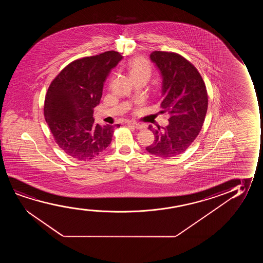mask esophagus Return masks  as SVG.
<instances>
[{
	"label": "esophagus",
	"instance_id": "esophagus-1",
	"mask_svg": "<svg viewBox=\"0 0 263 263\" xmlns=\"http://www.w3.org/2000/svg\"><path fill=\"white\" fill-rule=\"evenodd\" d=\"M126 124L129 126H133V127L137 128V129H142V128H144V125L139 124V123L135 122V121H127Z\"/></svg>",
	"mask_w": 263,
	"mask_h": 263
}]
</instances>
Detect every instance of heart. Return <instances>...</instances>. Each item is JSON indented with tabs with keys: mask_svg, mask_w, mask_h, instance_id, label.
Returning a JSON list of instances; mask_svg holds the SVG:
<instances>
[{
	"mask_svg": "<svg viewBox=\"0 0 263 263\" xmlns=\"http://www.w3.org/2000/svg\"><path fill=\"white\" fill-rule=\"evenodd\" d=\"M127 70L131 78H144L148 80L152 74V67L149 62L140 55L131 58L127 63Z\"/></svg>",
	"mask_w": 263,
	"mask_h": 263,
	"instance_id": "obj_1",
	"label": "heart"
}]
</instances>
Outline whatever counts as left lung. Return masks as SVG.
<instances>
[{
	"instance_id": "left-lung-1",
	"label": "left lung",
	"mask_w": 263,
	"mask_h": 263,
	"mask_svg": "<svg viewBox=\"0 0 263 263\" xmlns=\"http://www.w3.org/2000/svg\"><path fill=\"white\" fill-rule=\"evenodd\" d=\"M150 58L162 73L161 107L170 119L162 129L149 126L155 141L145 149L168 159L184 153L198 137L208 110V91L198 69L180 54L154 51Z\"/></svg>"
}]
</instances>
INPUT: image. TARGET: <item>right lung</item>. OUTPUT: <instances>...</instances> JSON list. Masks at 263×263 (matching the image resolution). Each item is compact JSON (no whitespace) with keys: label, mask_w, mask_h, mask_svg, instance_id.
<instances>
[{"label":"right lung","mask_w":263,"mask_h":263,"mask_svg":"<svg viewBox=\"0 0 263 263\" xmlns=\"http://www.w3.org/2000/svg\"><path fill=\"white\" fill-rule=\"evenodd\" d=\"M122 59L117 51L80 58L66 65L48 87L44 116L54 142L66 155L90 161L111 143L116 127L94 122L108 72Z\"/></svg>","instance_id":"obj_1"}]
</instances>
